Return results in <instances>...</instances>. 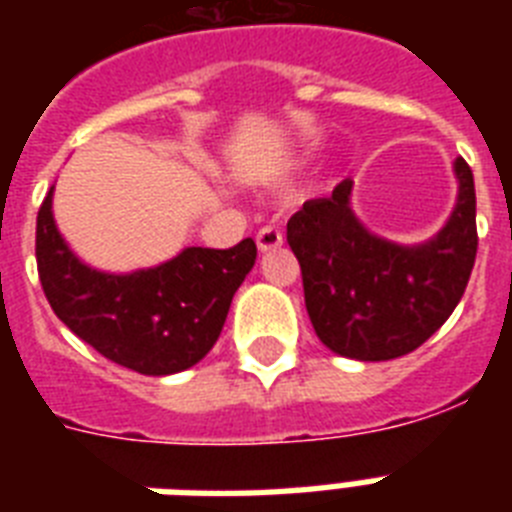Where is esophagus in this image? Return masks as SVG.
Wrapping results in <instances>:
<instances>
[{
    "label": "esophagus",
    "instance_id": "34e87169",
    "mask_svg": "<svg viewBox=\"0 0 512 512\" xmlns=\"http://www.w3.org/2000/svg\"><path fill=\"white\" fill-rule=\"evenodd\" d=\"M284 244V233L279 228H273V225H265L257 231V249L260 252H273V249H279Z\"/></svg>",
    "mask_w": 512,
    "mask_h": 512
}]
</instances>
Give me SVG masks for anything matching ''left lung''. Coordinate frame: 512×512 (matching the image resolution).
Wrapping results in <instances>:
<instances>
[{
	"mask_svg": "<svg viewBox=\"0 0 512 512\" xmlns=\"http://www.w3.org/2000/svg\"><path fill=\"white\" fill-rule=\"evenodd\" d=\"M457 201L430 239L398 244L353 212V180L289 217L287 241L303 271L305 308L319 340L356 361H390L420 348L465 295L476 263V185L454 159Z\"/></svg>",
	"mask_w": 512,
	"mask_h": 512,
	"instance_id": "8db88e82",
	"label": "left lung"
}]
</instances>
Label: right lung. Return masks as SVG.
<instances>
[{
    "label": "right lung",
    "mask_w": 512,
    "mask_h": 512,
    "mask_svg": "<svg viewBox=\"0 0 512 512\" xmlns=\"http://www.w3.org/2000/svg\"><path fill=\"white\" fill-rule=\"evenodd\" d=\"M36 217V265L52 311L79 340L132 372L164 377L191 369L223 332L241 281L257 260L252 239L233 249L185 247L130 273L100 271L68 247L52 215Z\"/></svg>",
    "instance_id": "1"
}]
</instances>
